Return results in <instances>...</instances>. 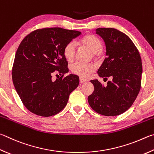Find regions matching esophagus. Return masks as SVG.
I'll list each match as a JSON object with an SVG mask.
<instances>
[{"label": "esophagus", "mask_w": 154, "mask_h": 154, "mask_svg": "<svg viewBox=\"0 0 154 154\" xmlns=\"http://www.w3.org/2000/svg\"><path fill=\"white\" fill-rule=\"evenodd\" d=\"M79 82H80V83H83L88 82V80L83 79V78H82V77H80L79 78Z\"/></svg>", "instance_id": "34e87169"}]
</instances>
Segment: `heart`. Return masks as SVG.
<instances>
[{
    "mask_svg": "<svg viewBox=\"0 0 154 154\" xmlns=\"http://www.w3.org/2000/svg\"><path fill=\"white\" fill-rule=\"evenodd\" d=\"M82 46L88 48L95 55L100 54L102 52L103 46L98 38L94 35H87L80 40ZM77 51V45L74 41L69 42L64 47L63 52L65 58L71 61L73 59ZM95 66L91 63L75 62L72 64L71 70L72 73L82 77H88L95 71Z\"/></svg>",
    "mask_w": 154,
    "mask_h": 154,
    "instance_id": "1",
    "label": "heart"
}]
</instances>
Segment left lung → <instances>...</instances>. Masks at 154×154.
<instances>
[{
	"instance_id": "obj_1",
	"label": "left lung",
	"mask_w": 154,
	"mask_h": 154,
	"mask_svg": "<svg viewBox=\"0 0 154 154\" xmlns=\"http://www.w3.org/2000/svg\"><path fill=\"white\" fill-rule=\"evenodd\" d=\"M97 34L106 44V57L97 71L108 79L104 86L97 79L91 80L94 91L88 96L91 108L107 116L121 114L135 102L141 89L142 63L137 47L125 33L114 28H97Z\"/></svg>"
}]
</instances>
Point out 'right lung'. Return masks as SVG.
<instances>
[{
	"label": "right lung",
	"mask_w": 154,
	"mask_h": 154,
	"mask_svg": "<svg viewBox=\"0 0 154 154\" xmlns=\"http://www.w3.org/2000/svg\"><path fill=\"white\" fill-rule=\"evenodd\" d=\"M82 34L60 27L38 29L19 44L12 69L13 82L23 105L36 115L51 116L63 110L70 94L77 88L79 78L68 72L64 47ZM61 77L54 82L51 74Z\"/></svg>",
	"instance_id": "1"
}]
</instances>
